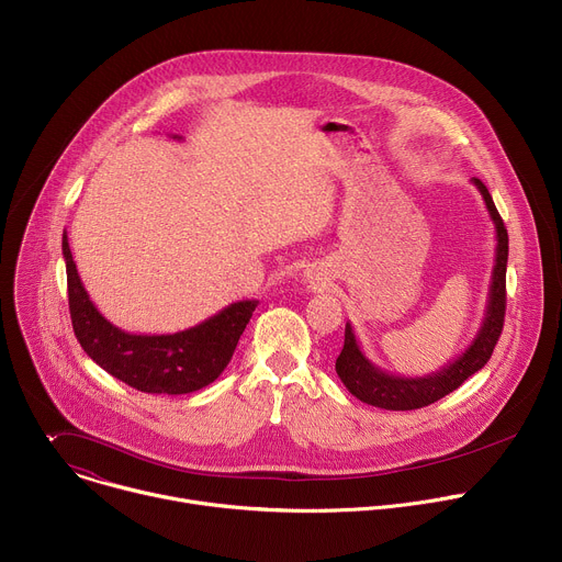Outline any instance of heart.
<instances>
[{
    "label": "heart",
    "instance_id": "obj_1",
    "mask_svg": "<svg viewBox=\"0 0 562 562\" xmlns=\"http://www.w3.org/2000/svg\"><path fill=\"white\" fill-rule=\"evenodd\" d=\"M237 254H239L237 243H228V258H237Z\"/></svg>",
    "mask_w": 562,
    "mask_h": 562
}]
</instances>
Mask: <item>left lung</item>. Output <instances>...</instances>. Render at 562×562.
Instances as JSON below:
<instances>
[{
    "label": "left lung",
    "mask_w": 562,
    "mask_h": 562,
    "mask_svg": "<svg viewBox=\"0 0 562 562\" xmlns=\"http://www.w3.org/2000/svg\"><path fill=\"white\" fill-rule=\"evenodd\" d=\"M471 182L475 184V189L485 200L490 217L496 226V243H498L483 325H480L471 345L456 360L447 362L440 371H434V373L420 375V378L418 375L405 378V375H393V373L375 367L362 353V349L356 340L353 327L347 323L345 347L336 360V371H338V378L342 380V384L358 400H362V403H367L371 407H380V409H389V412H412V409H420V407L436 403V400L456 391L469 375H473L475 371H480L490 362L494 347L503 334L505 306H507L505 278H507L509 235H507L505 222H503L501 213L496 211V204H494L487 187L477 178H473Z\"/></svg>",
    "instance_id": "left-lung-1"
}]
</instances>
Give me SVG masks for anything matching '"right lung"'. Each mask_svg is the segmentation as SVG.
<instances>
[{
    "label": "right lung",
    "instance_id": "add662e5",
    "mask_svg": "<svg viewBox=\"0 0 562 562\" xmlns=\"http://www.w3.org/2000/svg\"><path fill=\"white\" fill-rule=\"evenodd\" d=\"M61 254L72 331L79 345L113 378L144 393L182 395L211 384L231 362L237 340L258 306V300H239L178 334H128L111 325L91 302L72 262L66 231Z\"/></svg>",
    "mask_w": 562,
    "mask_h": 562
}]
</instances>
